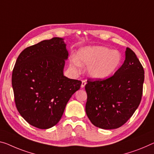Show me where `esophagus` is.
<instances>
[{
  "mask_svg": "<svg viewBox=\"0 0 154 154\" xmlns=\"http://www.w3.org/2000/svg\"><path fill=\"white\" fill-rule=\"evenodd\" d=\"M87 84V82L86 80H82V84H81V88H83V87H85V85Z\"/></svg>",
  "mask_w": 154,
  "mask_h": 154,
  "instance_id": "1",
  "label": "esophagus"
}]
</instances>
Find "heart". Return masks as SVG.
<instances>
[{"label": "heart", "mask_w": 154, "mask_h": 154, "mask_svg": "<svg viewBox=\"0 0 154 154\" xmlns=\"http://www.w3.org/2000/svg\"><path fill=\"white\" fill-rule=\"evenodd\" d=\"M122 63V56L117 50L109 47L94 45L80 48L76 57L71 59L70 65L79 70L81 65L87 66V73L94 79H105L112 75L119 69Z\"/></svg>", "instance_id": "1"}]
</instances>
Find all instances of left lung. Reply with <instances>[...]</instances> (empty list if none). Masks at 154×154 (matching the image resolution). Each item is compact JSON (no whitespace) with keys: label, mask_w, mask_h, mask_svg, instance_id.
I'll return each instance as SVG.
<instances>
[{"label":"left lung","mask_w":154,"mask_h":154,"mask_svg":"<svg viewBox=\"0 0 154 154\" xmlns=\"http://www.w3.org/2000/svg\"><path fill=\"white\" fill-rule=\"evenodd\" d=\"M145 72L133 51L127 47L125 60L113 75L105 80H87V116L104 129L123 125L138 107L143 95Z\"/></svg>","instance_id":"1"}]
</instances>
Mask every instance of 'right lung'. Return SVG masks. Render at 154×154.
<instances>
[{
    "label": "right lung",
    "instance_id": "right-lung-1",
    "mask_svg": "<svg viewBox=\"0 0 154 154\" xmlns=\"http://www.w3.org/2000/svg\"><path fill=\"white\" fill-rule=\"evenodd\" d=\"M68 51L64 39L54 37L28 47L14 66L11 84L16 108L28 123L46 129L59 122L81 81L63 74Z\"/></svg>",
    "mask_w": 154,
    "mask_h": 154
}]
</instances>
